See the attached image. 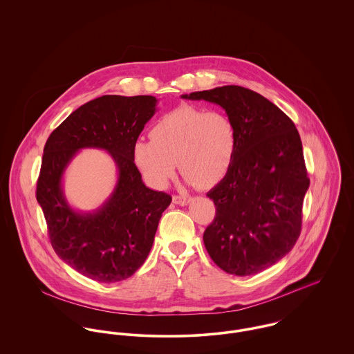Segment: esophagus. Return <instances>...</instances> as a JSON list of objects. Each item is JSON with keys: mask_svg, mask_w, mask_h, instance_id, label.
<instances>
[{"mask_svg": "<svg viewBox=\"0 0 354 354\" xmlns=\"http://www.w3.org/2000/svg\"><path fill=\"white\" fill-rule=\"evenodd\" d=\"M172 201H174V203H176V205L186 206V205H189V203L192 202V198H190V196H174Z\"/></svg>", "mask_w": 354, "mask_h": 354, "instance_id": "obj_1", "label": "esophagus"}]
</instances>
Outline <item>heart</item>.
<instances>
[{
    "label": "heart",
    "instance_id": "obj_1",
    "mask_svg": "<svg viewBox=\"0 0 354 354\" xmlns=\"http://www.w3.org/2000/svg\"><path fill=\"white\" fill-rule=\"evenodd\" d=\"M236 149L237 131L227 113L183 104L158 119L151 138L134 142L133 158L156 189L169 183L178 164L187 183L210 187L228 174Z\"/></svg>",
    "mask_w": 354,
    "mask_h": 354
}]
</instances>
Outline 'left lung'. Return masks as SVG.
Wrapping results in <instances>:
<instances>
[{"instance_id": "8db88e82", "label": "left lung", "mask_w": 354, "mask_h": 354, "mask_svg": "<svg viewBox=\"0 0 354 354\" xmlns=\"http://www.w3.org/2000/svg\"><path fill=\"white\" fill-rule=\"evenodd\" d=\"M182 97L218 104L235 123L232 167L206 194L216 205V217L203 243L224 272L257 274L282 259L300 236L310 187L300 134L270 100L239 85Z\"/></svg>"}]
</instances>
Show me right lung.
I'll return each mask as SVG.
<instances>
[{"label": "right lung", "mask_w": 354, "mask_h": 354, "mask_svg": "<svg viewBox=\"0 0 354 354\" xmlns=\"http://www.w3.org/2000/svg\"><path fill=\"white\" fill-rule=\"evenodd\" d=\"M155 96L104 95L73 111L48 137L37 199L55 254L80 274L111 283L145 262L162 212L172 198L147 187L134 164L133 145L156 113ZM111 153L119 179L111 196L92 212L75 211L62 192V176L80 149Z\"/></svg>", "instance_id": "1"}]
</instances>
